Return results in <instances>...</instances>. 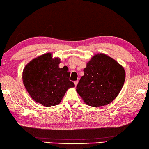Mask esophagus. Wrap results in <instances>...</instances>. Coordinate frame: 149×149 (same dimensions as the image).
I'll use <instances>...</instances> for the list:
<instances>
[{
	"instance_id": "34e87169",
	"label": "esophagus",
	"mask_w": 149,
	"mask_h": 149,
	"mask_svg": "<svg viewBox=\"0 0 149 149\" xmlns=\"http://www.w3.org/2000/svg\"><path fill=\"white\" fill-rule=\"evenodd\" d=\"M74 83L75 86H77V84H78V83H79V81H78V80H77V81H74Z\"/></svg>"
}]
</instances>
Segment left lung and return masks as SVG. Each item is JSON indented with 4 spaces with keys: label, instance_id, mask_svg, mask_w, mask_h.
I'll return each instance as SVG.
<instances>
[{
    "label": "left lung",
    "instance_id": "1",
    "mask_svg": "<svg viewBox=\"0 0 149 149\" xmlns=\"http://www.w3.org/2000/svg\"><path fill=\"white\" fill-rule=\"evenodd\" d=\"M84 71L77 92L86 105L93 107L111 103L119 94L126 79L124 67L105 54H95Z\"/></svg>",
    "mask_w": 149,
    "mask_h": 149
}]
</instances>
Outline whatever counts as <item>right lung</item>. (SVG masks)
<instances>
[{"label": "right lung", "mask_w": 149, "mask_h": 149, "mask_svg": "<svg viewBox=\"0 0 149 149\" xmlns=\"http://www.w3.org/2000/svg\"><path fill=\"white\" fill-rule=\"evenodd\" d=\"M59 57L52 53L41 55L25 65L22 80L26 90L35 102L45 107L58 105L65 93L74 84L69 80L68 68H59Z\"/></svg>", "instance_id": "add662e5"}]
</instances>
